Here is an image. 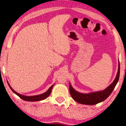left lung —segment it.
Here are the masks:
<instances>
[{
	"instance_id": "1",
	"label": "left lung",
	"mask_w": 126,
	"mask_h": 126,
	"mask_svg": "<svg viewBox=\"0 0 126 126\" xmlns=\"http://www.w3.org/2000/svg\"><path fill=\"white\" fill-rule=\"evenodd\" d=\"M120 74V64L119 63V66H118V73L115 79L113 82L109 87H107L105 90L100 92H96L91 93L89 94H82L78 93L74 90L71 86L70 83L69 85V91L74 101L77 102L84 104V105H96L99 102L103 101L106 98L109 96L111 94L113 90L117 83L118 80L119 78Z\"/></svg>"
}]
</instances>
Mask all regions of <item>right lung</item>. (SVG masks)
I'll use <instances>...</instances> for the list:
<instances>
[{
  "label": "right lung",
  "mask_w": 126,
  "mask_h": 126,
  "mask_svg": "<svg viewBox=\"0 0 126 126\" xmlns=\"http://www.w3.org/2000/svg\"><path fill=\"white\" fill-rule=\"evenodd\" d=\"M8 84L10 86V89H11V90L15 94H16L17 96H19L20 98H21V99L24 100V101H30V102H34V101H41V100L45 99V98H47L48 96L50 94L51 91H52V87L54 85H53L52 86L50 87V88L48 89V91L42 94H40V95H34V96H25V95H23L20 94L16 92L15 91H14L11 87L10 86V85H9V83H8Z\"/></svg>",
  "instance_id": "add662e5"
}]
</instances>
